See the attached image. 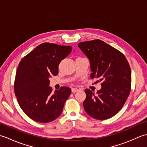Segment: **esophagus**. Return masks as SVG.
<instances>
[{
    "mask_svg": "<svg viewBox=\"0 0 147 147\" xmlns=\"http://www.w3.org/2000/svg\"><path fill=\"white\" fill-rule=\"evenodd\" d=\"M78 90H79L78 88H72V92H73V93L76 92L78 91Z\"/></svg>",
    "mask_w": 147,
    "mask_h": 147,
    "instance_id": "esophagus-1",
    "label": "esophagus"
}]
</instances>
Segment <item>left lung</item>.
I'll return each mask as SVG.
<instances>
[{"instance_id": "obj_1", "label": "left lung", "mask_w": 147, "mask_h": 147, "mask_svg": "<svg viewBox=\"0 0 147 147\" xmlns=\"http://www.w3.org/2000/svg\"><path fill=\"white\" fill-rule=\"evenodd\" d=\"M78 46L90 62L91 78L99 79L96 94L85 89L83 105L90 116L98 120L114 116L123 108L131 91V72L125 56L100 40L80 42Z\"/></svg>"}]
</instances>
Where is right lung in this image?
<instances>
[{
	"label": "right lung",
	"instance_id": "add662e5",
	"mask_svg": "<svg viewBox=\"0 0 147 147\" xmlns=\"http://www.w3.org/2000/svg\"><path fill=\"white\" fill-rule=\"evenodd\" d=\"M71 51V46L43 43L20 61L14 92L21 109L32 120L46 123L61 115L71 89L62 86L52 94L49 78L57 75L59 63Z\"/></svg>",
	"mask_w": 147,
	"mask_h": 147
}]
</instances>
